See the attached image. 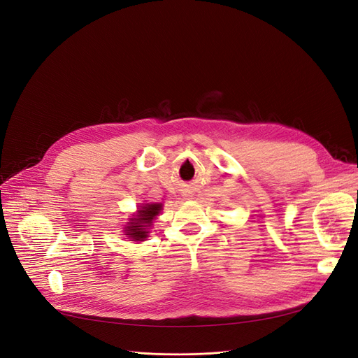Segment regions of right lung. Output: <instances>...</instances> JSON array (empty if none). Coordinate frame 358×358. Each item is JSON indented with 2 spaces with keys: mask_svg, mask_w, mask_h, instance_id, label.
Listing matches in <instances>:
<instances>
[{
  "mask_svg": "<svg viewBox=\"0 0 358 358\" xmlns=\"http://www.w3.org/2000/svg\"><path fill=\"white\" fill-rule=\"evenodd\" d=\"M162 206L161 204H146L142 209L138 210L137 218H133V222H128L129 225L127 227V234L129 239H134L137 242H142L143 239L148 237V229L152 225V221L155 216L161 212Z\"/></svg>",
  "mask_w": 358,
  "mask_h": 358,
  "instance_id": "obj_1",
  "label": "right lung"
}]
</instances>
